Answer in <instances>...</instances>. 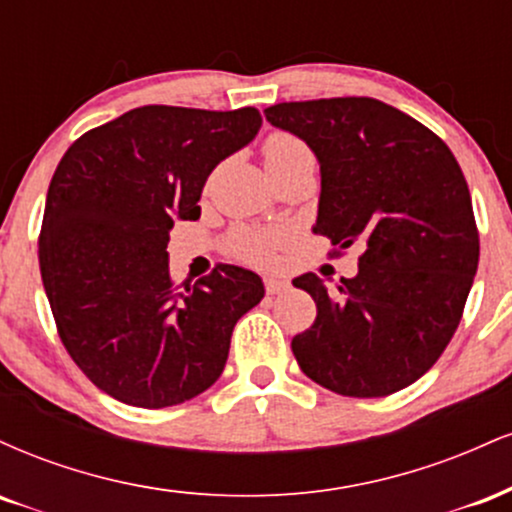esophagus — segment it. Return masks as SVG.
<instances>
[{
    "instance_id": "1",
    "label": "esophagus",
    "mask_w": 512,
    "mask_h": 512,
    "mask_svg": "<svg viewBox=\"0 0 512 512\" xmlns=\"http://www.w3.org/2000/svg\"><path fill=\"white\" fill-rule=\"evenodd\" d=\"M264 286H267V293H284V291H289V281L286 279H281V276H267V279H264Z\"/></svg>"
}]
</instances>
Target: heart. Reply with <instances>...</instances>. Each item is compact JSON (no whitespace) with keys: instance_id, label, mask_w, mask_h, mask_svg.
<instances>
[{"instance_id":"b5f03b06","label":"heart","mask_w":512,"mask_h":512,"mask_svg":"<svg viewBox=\"0 0 512 512\" xmlns=\"http://www.w3.org/2000/svg\"><path fill=\"white\" fill-rule=\"evenodd\" d=\"M264 166L269 170L284 168L289 163L298 161V158L310 156L308 146H305L301 139L293 137V134L276 132L264 142ZM279 243V233L274 231H243L236 236V250L240 255L250 257V260H264V257L272 252L274 245Z\"/></svg>"}]
</instances>
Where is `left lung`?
<instances>
[{
	"label": "left lung",
	"mask_w": 512,
	"mask_h": 512,
	"mask_svg": "<svg viewBox=\"0 0 512 512\" xmlns=\"http://www.w3.org/2000/svg\"><path fill=\"white\" fill-rule=\"evenodd\" d=\"M320 163L313 231L363 245L358 274L327 291L293 279L317 305L291 342L310 380L344 397H385L421 378L460 325L479 264L472 197L431 129L375 98H322L264 110Z\"/></svg>",
	"instance_id": "left-lung-1"
}]
</instances>
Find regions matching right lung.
<instances>
[{"label": "right lung", "mask_w": 512, "mask_h": 512, "mask_svg": "<svg viewBox=\"0 0 512 512\" xmlns=\"http://www.w3.org/2000/svg\"><path fill=\"white\" fill-rule=\"evenodd\" d=\"M255 108L144 105L79 137L52 175L38 240L60 339L105 395L161 409L202 395L236 322L264 298L250 269L221 264L173 284L168 231L199 219L204 182L257 137Z\"/></svg>", "instance_id": "right-lung-1"}]
</instances>
